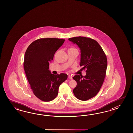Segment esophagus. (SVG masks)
<instances>
[{"instance_id": "1", "label": "esophagus", "mask_w": 133, "mask_h": 133, "mask_svg": "<svg viewBox=\"0 0 133 133\" xmlns=\"http://www.w3.org/2000/svg\"><path fill=\"white\" fill-rule=\"evenodd\" d=\"M68 78H70V79H72V76H71V75H69Z\"/></svg>"}]
</instances>
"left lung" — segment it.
<instances>
[{
    "mask_svg": "<svg viewBox=\"0 0 133 133\" xmlns=\"http://www.w3.org/2000/svg\"><path fill=\"white\" fill-rule=\"evenodd\" d=\"M68 39L80 49V66L87 69L84 76L72 77L77 83L73 93L78 99L87 101L97 95L103 83L107 67L106 56L100 45L93 39L78 36Z\"/></svg>",
    "mask_w": 133,
    "mask_h": 133,
    "instance_id": "left-lung-1",
    "label": "left lung"
}]
</instances>
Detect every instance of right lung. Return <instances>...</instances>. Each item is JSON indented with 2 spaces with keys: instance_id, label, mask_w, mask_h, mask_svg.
<instances>
[{
  "instance_id": "obj_1",
  "label": "right lung",
  "mask_w": 133,
  "mask_h": 133,
  "mask_svg": "<svg viewBox=\"0 0 133 133\" xmlns=\"http://www.w3.org/2000/svg\"><path fill=\"white\" fill-rule=\"evenodd\" d=\"M64 41L56 38L39 39L32 42L25 53V72L34 95L41 101L55 98L60 85L67 79V74L55 75L49 70L55 52Z\"/></svg>"
}]
</instances>
